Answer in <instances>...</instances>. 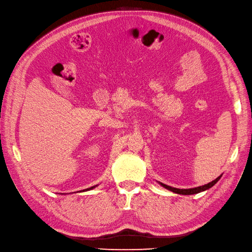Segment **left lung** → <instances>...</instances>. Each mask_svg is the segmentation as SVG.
<instances>
[{"mask_svg": "<svg viewBox=\"0 0 252 252\" xmlns=\"http://www.w3.org/2000/svg\"><path fill=\"white\" fill-rule=\"evenodd\" d=\"M220 177H222V174L220 175V177H218L215 181H212L210 183H208V184L206 185H203V186H199V187H194V188H188V189H180V188H174V187H171V186H168L166 184H163V183H159L158 184L163 186L164 188L170 190V191L174 192V193H178V194H183V195H190V194H196V193H200L202 191H205V190H208L209 188H211L213 185H216L217 183L219 182V180L220 179Z\"/></svg>", "mask_w": 252, "mask_h": 252, "instance_id": "8db88e82", "label": "left lung"}]
</instances>
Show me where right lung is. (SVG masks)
Returning <instances> with one entry per match:
<instances>
[{
    "label": "right lung",
    "mask_w": 252,
    "mask_h": 252,
    "mask_svg": "<svg viewBox=\"0 0 252 252\" xmlns=\"http://www.w3.org/2000/svg\"><path fill=\"white\" fill-rule=\"evenodd\" d=\"M96 186H97V185H95V186H94V187H90V188H88L87 190H91V189H94V188H95ZM85 190H86V189H85Z\"/></svg>",
    "instance_id": "right-lung-1"
}]
</instances>
